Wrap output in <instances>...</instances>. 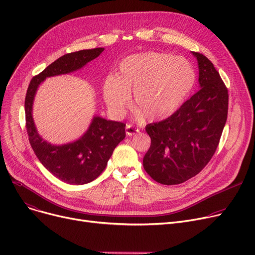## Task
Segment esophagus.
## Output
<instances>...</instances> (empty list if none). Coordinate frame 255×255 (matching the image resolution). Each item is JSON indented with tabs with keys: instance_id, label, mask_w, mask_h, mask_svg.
Here are the masks:
<instances>
[{
	"instance_id": "esophagus-1",
	"label": "esophagus",
	"mask_w": 255,
	"mask_h": 255,
	"mask_svg": "<svg viewBox=\"0 0 255 255\" xmlns=\"http://www.w3.org/2000/svg\"><path fill=\"white\" fill-rule=\"evenodd\" d=\"M138 132H139V129H138V128H136V127H134V126H132V125H130V124H127V125H126V134H127V135L132 136V135L136 134V133H138Z\"/></svg>"
}]
</instances>
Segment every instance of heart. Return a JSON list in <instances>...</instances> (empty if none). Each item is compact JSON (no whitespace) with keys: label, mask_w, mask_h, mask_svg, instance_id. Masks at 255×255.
<instances>
[{"label":"heart","mask_w":255,"mask_h":255,"mask_svg":"<svg viewBox=\"0 0 255 255\" xmlns=\"http://www.w3.org/2000/svg\"><path fill=\"white\" fill-rule=\"evenodd\" d=\"M195 83L193 66L182 57L162 51L132 55L120 63L116 75L107 76L102 93L107 106L123 115L130 104L146 121L164 120L175 114Z\"/></svg>","instance_id":"b5f03b06"}]
</instances>
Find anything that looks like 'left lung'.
<instances>
[{
    "instance_id": "1",
    "label": "left lung",
    "mask_w": 255,
    "mask_h": 255,
    "mask_svg": "<svg viewBox=\"0 0 255 255\" xmlns=\"http://www.w3.org/2000/svg\"><path fill=\"white\" fill-rule=\"evenodd\" d=\"M198 64L199 90L161 122L148 124L151 146L142 163L156 182L177 185L196 176L216 152L229 111V93L219 72L203 53Z\"/></svg>"
}]
</instances>
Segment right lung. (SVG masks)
Segmentation results:
<instances>
[{
	"label": "right lung",
	"mask_w": 255,
	"mask_h": 255,
	"mask_svg": "<svg viewBox=\"0 0 255 255\" xmlns=\"http://www.w3.org/2000/svg\"><path fill=\"white\" fill-rule=\"evenodd\" d=\"M103 47L66 53L38 75L34 76L26 91L24 100L25 127L33 151L39 161L61 181L83 185L97 179L105 169L116 146L125 136V124L94 117L85 134L66 144H51L38 134L33 120V102L37 89L46 77L76 71L96 59Z\"/></svg>",
	"instance_id": "obj_1"
}]
</instances>
